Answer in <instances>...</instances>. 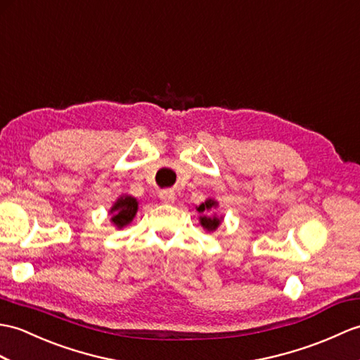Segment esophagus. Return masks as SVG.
Listing matches in <instances>:
<instances>
[{"mask_svg":"<svg viewBox=\"0 0 360 360\" xmlns=\"http://www.w3.org/2000/svg\"><path fill=\"white\" fill-rule=\"evenodd\" d=\"M160 199L162 200V202H165V204H170V202H174V193L173 191H170V190H162L161 193H160Z\"/></svg>","mask_w":360,"mask_h":360,"instance_id":"34e87169","label":"esophagus"}]
</instances>
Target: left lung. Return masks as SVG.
Segmentation results:
<instances>
[{"label":"left lung","mask_w":360,"mask_h":360,"mask_svg":"<svg viewBox=\"0 0 360 360\" xmlns=\"http://www.w3.org/2000/svg\"><path fill=\"white\" fill-rule=\"evenodd\" d=\"M218 207V202H216L214 199H207L205 202H202L200 204L196 210L202 214L199 218V222H200V225H202V227L207 230V231H214L216 229L219 227V224H221V221H222V218H218V216H212V214H208L210 213L213 208H216Z\"/></svg>","instance_id":"8db88e82"}]
</instances>
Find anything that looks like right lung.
<instances>
[{"label": "right lung", "mask_w": 360, "mask_h": 360, "mask_svg": "<svg viewBox=\"0 0 360 360\" xmlns=\"http://www.w3.org/2000/svg\"><path fill=\"white\" fill-rule=\"evenodd\" d=\"M136 212H138V200L135 198L129 196V195L120 196L118 199H116L113 207L110 208L112 222L118 229H122L133 221Z\"/></svg>", "instance_id": "right-lung-1"}]
</instances>
